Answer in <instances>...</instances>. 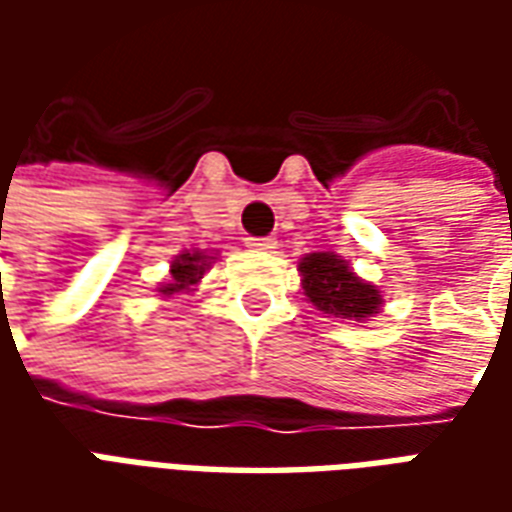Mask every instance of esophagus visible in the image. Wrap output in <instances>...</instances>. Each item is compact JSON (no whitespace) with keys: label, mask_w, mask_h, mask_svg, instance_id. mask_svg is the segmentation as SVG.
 Instances as JSON below:
<instances>
[{"label":"esophagus","mask_w":512,"mask_h":512,"mask_svg":"<svg viewBox=\"0 0 512 512\" xmlns=\"http://www.w3.org/2000/svg\"><path fill=\"white\" fill-rule=\"evenodd\" d=\"M246 246L252 252H274L277 249V238H271V235H266V238H246Z\"/></svg>","instance_id":"obj_1"}]
</instances>
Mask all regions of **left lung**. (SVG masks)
<instances>
[{"instance_id": "left-lung-1", "label": "left lung", "mask_w": 512, "mask_h": 512, "mask_svg": "<svg viewBox=\"0 0 512 512\" xmlns=\"http://www.w3.org/2000/svg\"><path fill=\"white\" fill-rule=\"evenodd\" d=\"M299 274L304 296L323 315L365 323L384 304L381 290L356 277L348 260L334 252H312V255L301 257Z\"/></svg>"}]
</instances>
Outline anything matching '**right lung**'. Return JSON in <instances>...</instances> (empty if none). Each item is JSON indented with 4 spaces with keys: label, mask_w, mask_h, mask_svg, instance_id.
Returning <instances> with one entry per match:
<instances>
[{
    "label": "right lung",
    "mask_w": 512,
    "mask_h": 512,
    "mask_svg": "<svg viewBox=\"0 0 512 512\" xmlns=\"http://www.w3.org/2000/svg\"><path fill=\"white\" fill-rule=\"evenodd\" d=\"M216 260L208 252H200V249H191V252H180L172 266H169V282L161 285L158 293L161 296H178V293H189L194 290V285L200 282L202 274L211 268V263Z\"/></svg>",
    "instance_id": "1"
}]
</instances>
